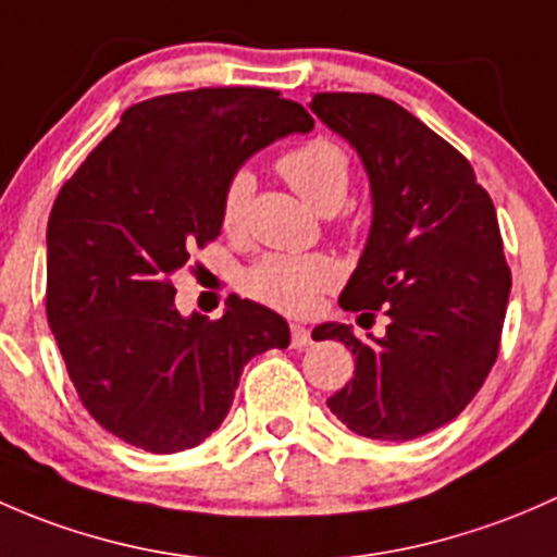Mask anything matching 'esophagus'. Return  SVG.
I'll use <instances>...</instances> for the list:
<instances>
[{
  "label": "esophagus",
  "instance_id": "34e87169",
  "mask_svg": "<svg viewBox=\"0 0 557 557\" xmlns=\"http://www.w3.org/2000/svg\"><path fill=\"white\" fill-rule=\"evenodd\" d=\"M311 346V330L302 324H292V348Z\"/></svg>",
  "mask_w": 557,
  "mask_h": 557
}]
</instances>
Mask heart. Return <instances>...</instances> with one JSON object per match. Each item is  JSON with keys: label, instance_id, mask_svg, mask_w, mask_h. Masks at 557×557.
I'll return each mask as SVG.
<instances>
[{"label": "heart", "instance_id": "1", "mask_svg": "<svg viewBox=\"0 0 557 557\" xmlns=\"http://www.w3.org/2000/svg\"><path fill=\"white\" fill-rule=\"evenodd\" d=\"M278 171L313 209L321 214H335L348 198L351 169L348 154L330 139H313L308 145L284 152ZM255 174L246 169L236 171L222 193V225L225 231L238 233L244 227L249 200L255 195ZM337 265L324 255L308 257H268L251 268L246 286L257 300L292 313L308 317L319 308L321 295L337 284Z\"/></svg>", "mask_w": 557, "mask_h": 557}]
</instances>
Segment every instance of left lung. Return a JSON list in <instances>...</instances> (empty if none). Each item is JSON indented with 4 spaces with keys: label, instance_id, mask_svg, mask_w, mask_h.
<instances>
[{
    "label": "left lung",
    "instance_id": "8db88e82",
    "mask_svg": "<svg viewBox=\"0 0 557 557\" xmlns=\"http://www.w3.org/2000/svg\"><path fill=\"white\" fill-rule=\"evenodd\" d=\"M308 107L370 180V233L337 302L388 317L370 341L337 321L313 330L357 357L354 381L326 405L362 437L407 443L453 421L496 362L512 289L496 209L469 160L394 101L317 94Z\"/></svg>",
    "mask_w": 557,
    "mask_h": 557
}]
</instances>
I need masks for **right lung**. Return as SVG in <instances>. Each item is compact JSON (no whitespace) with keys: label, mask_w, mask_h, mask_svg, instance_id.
Returning <instances> with one entry per match:
<instances>
[{"label":"right lung","mask_w":557,"mask_h":557,"mask_svg":"<svg viewBox=\"0 0 557 557\" xmlns=\"http://www.w3.org/2000/svg\"><path fill=\"white\" fill-rule=\"evenodd\" d=\"M313 117L268 88H200L128 107L61 187L48 222V321L90 416L150 453L220 429L244 364L289 346V324L231 297L182 317L174 276L222 231L240 165Z\"/></svg>","instance_id":"add662e5"}]
</instances>
